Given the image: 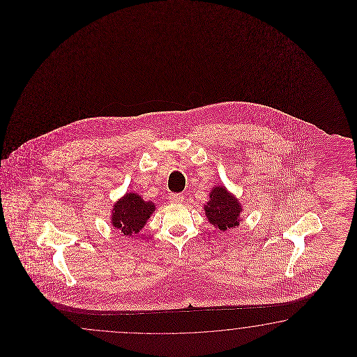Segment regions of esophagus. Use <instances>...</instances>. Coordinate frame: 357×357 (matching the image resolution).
Masks as SVG:
<instances>
[{"label":"esophagus","instance_id":"esophagus-1","mask_svg":"<svg viewBox=\"0 0 357 357\" xmlns=\"http://www.w3.org/2000/svg\"><path fill=\"white\" fill-rule=\"evenodd\" d=\"M168 200H169V203L180 204V203L183 202V195H181V194H171V195L168 197Z\"/></svg>","mask_w":357,"mask_h":357}]
</instances>
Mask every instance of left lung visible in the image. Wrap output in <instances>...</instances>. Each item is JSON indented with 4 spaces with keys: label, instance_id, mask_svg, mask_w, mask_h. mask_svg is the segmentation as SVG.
I'll list each match as a JSON object with an SVG mask.
<instances>
[{
    "label": "left lung",
    "instance_id": "obj_1",
    "mask_svg": "<svg viewBox=\"0 0 357 357\" xmlns=\"http://www.w3.org/2000/svg\"><path fill=\"white\" fill-rule=\"evenodd\" d=\"M243 205L226 186H214L209 192V200L204 204L205 217L213 227L220 231H227L229 228L240 226Z\"/></svg>",
    "mask_w": 357,
    "mask_h": 357
}]
</instances>
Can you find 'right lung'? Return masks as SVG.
<instances>
[{"label":"right lung","instance_id":"add662e5","mask_svg":"<svg viewBox=\"0 0 357 357\" xmlns=\"http://www.w3.org/2000/svg\"><path fill=\"white\" fill-rule=\"evenodd\" d=\"M154 212L155 205L153 202H145L139 194L130 191L112 206L111 225L123 236H135L144 228Z\"/></svg>","mask_w":357,"mask_h":357}]
</instances>
